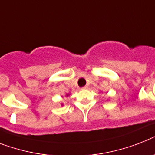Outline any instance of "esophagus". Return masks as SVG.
<instances>
[{
	"label": "esophagus",
	"mask_w": 155,
	"mask_h": 155,
	"mask_svg": "<svg viewBox=\"0 0 155 155\" xmlns=\"http://www.w3.org/2000/svg\"><path fill=\"white\" fill-rule=\"evenodd\" d=\"M86 89H88V86H87V85H85V86H84V87H82V90H86Z\"/></svg>",
	"instance_id": "34e87169"
}]
</instances>
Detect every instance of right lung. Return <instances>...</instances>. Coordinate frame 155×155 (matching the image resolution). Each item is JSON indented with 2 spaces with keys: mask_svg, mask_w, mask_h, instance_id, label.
<instances>
[{
  "mask_svg": "<svg viewBox=\"0 0 155 155\" xmlns=\"http://www.w3.org/2000/svg\"><path fill=\"white\" fill-rule=\"evenodd\" d=\"M66 96H69V94H67ZM61 106H63V104H61Z\"/></svg>",
  "mask_w": 155,
  "mask_h": 155,
  "instance_id": "1",
  "label": "right lung"
}]
</instances>
